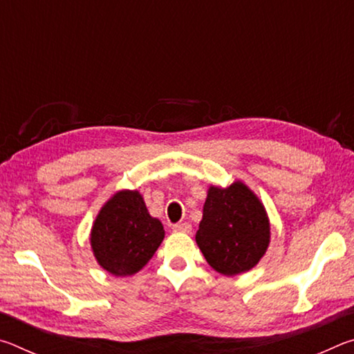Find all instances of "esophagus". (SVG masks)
<instances>
[{
	"label": "esophagus",
	"mask_w": 354,
	"mask_h": 354,
	"mask_svg": "<svg viewBox=\"0 0 354 354\" xmlns=\"http://www.w3.org/2000/svg\"><path fill=\"white\" fill-rule=\"evenodd\" d=\"M173 231L185 232V234H189V232L192 231V225L190 223H176V225H173Z\"/></svg>",
	"instance_id": "esophagus-1"
}]
</instances>
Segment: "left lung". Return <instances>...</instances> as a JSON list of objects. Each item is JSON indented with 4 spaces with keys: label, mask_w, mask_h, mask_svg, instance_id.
Segmentation results:
<instances>
[{
    "label": "left lung",
    "mask_w": 354,
    "mask_h": 354,
    "mask_svg": "<svg viewBox=\"0 0 354 354\" xmlns=\"http://www.w3.org/2000/svg\"><path fill=\"white\" fill-rule=\"evenodd\" d=\"M266 206L243 181L209 185L195 241L215 272L236 277L250 272L270 245Z\"/></svg>",
    "instance_id": "1"
}]
</instances>
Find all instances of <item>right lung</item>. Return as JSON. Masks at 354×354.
<instances>
[{"label": "right lung", "instance_id": "right-lung-1", "mask_svg": "<svg viewBox=\"0 0 354 354\" xmlns=\"http://www.w3.org/2000/svg\"><path fill=\"white\" fill-rule=\"evenodd\" d=\"M164 237V225L149 215L140 192L123 189L95 217L91 248L98 266L112 277H131L147 266Z\"/></svg>", "mask_w": 354, "mask_h": 354}]
</instances>
